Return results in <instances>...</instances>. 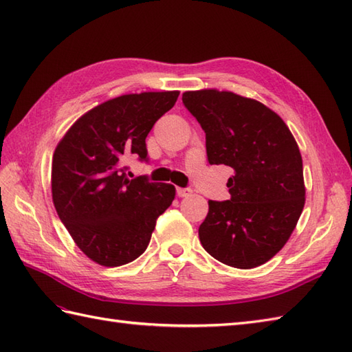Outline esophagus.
I'll use <instances>...</instances> for the list:
<instances>
[{
    "label": "esophagus",
    "mask_w": 352,
    "mask_h": 352,
    "mask_svg": "<svg viewBox=\"0 0 352 352\" xmlns=\"http://www.w3.org/2000/svg\"><path fill=\"white\" fill-rule=\"evenodd\" d=\"M192 193L190 189H184V188H177V195L180 198H184V197H189Z\"/></svg>",
    "instance_id": "1"
}]
</instances>
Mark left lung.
<instances>
[{"label":"left lung","instance_id":"8db88e82","mask_svg":"<svg viewBox=\"0 0 352 352\" xmlns=\"http://www.w3.org/2000/svg\"><path fill=\"white\" fill-rule=\"evenodd\" d=\"M206 133L210 164L233 168L228 201H208L201 245L221 263L251 269L278 252L305 204L302 159L294 134L265 104L228 91L183 94Z\"/></svg>","mask_w":352,"mask_h":352}]
</instances>
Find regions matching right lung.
<instances>
[{"mask_svg":"<svg viewBox=\"0 0 352 352\" xmlns=\"http://www.w3.org/2000/svg\"><path fill=\"white\" fill-rule=\"evenodd\" d=\"M180 92L129 94L78 118L52 155L51 192L58 218L95 263L116 267L144 254L175 188L129 178L131 155L146 160L145 139Z\"/></svg>","mask_w":352,"mask_h":352,"instance_id":"1","label":"right lung"}]
</instances>
